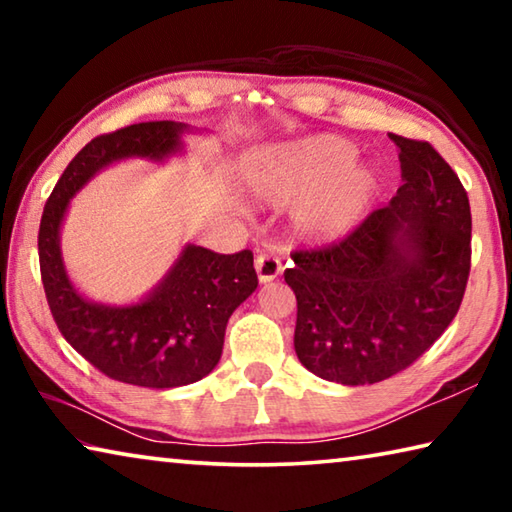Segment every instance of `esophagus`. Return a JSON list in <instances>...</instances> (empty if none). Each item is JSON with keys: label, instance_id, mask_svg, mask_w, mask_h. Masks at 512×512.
Here are the masks:
<instances>
[{"label": "esophagus", "instance_id": "1", "mask_svg": "<svg viewBox=\"0 0 512 512\" xmlns=\"http://www.w3.org/2000/svg\"><path fill=\"white\" fill-rule=\"evenodd\" d=\"M255 271H257V277H259V282H262V284L273 282L284 271L282 259L277 257L275 253H268V250H266V253H259L257 259H255Z\"/></svg>", "mask_w": 512, "mask_h": 512}]
</instances>
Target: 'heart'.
<instances>
[{"mask_svg":"<svg viewBox=\"0 0 512 512\" xmlns=\"http://www.w3.org/2000/svg\"><path fill=\"white\" fill-rule=\"evenodd\" d=\"M357 149L341 137H309L266 151L248 164L246 183L259 201L284 205L308 196L296 212L305 239L334 241L352 230L372 203L377 176L352 162Z\"/></svg>","mask_w":512,"mask_h":512,"instance_id":"heart-1","label":"heart"}]
</instances>
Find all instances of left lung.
<instances>
[{"mask_svg":"<svg viewBox=\"0 0 512 512\" xmlns=\"http://www.w3.org/2000/svg\"><path fill=\"white\" fill-rule=\"evenodd\" d=\"M402 187L350 235L296 250L284 280L296 293L302 366L345 386L377 384L418 361L461 307L472 214L454 169L429 142L388 135Z\"/></svg>","mask_w":512,"mask_h":512,"instance_id":"obj_1","label":"left lung"}]
</instances>
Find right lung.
Masks as SVG:
<instances>
[{
    "instance_id": "add662e5",
    "label": "right lung",
    "mask_w": 512,
    "mask_h": 512,
    "mask_svg": "<svg viewBox=\"0 0 512 512\" xmlns=\"http://www.w3.org/2000/svg\"><path fill=\"white\" fill-rule=\"evenodd\" d=\"M185 131L187 126L176 121H144L94 137L67 164L42 212L38 255L51 316L81 357L124 384L176 388L210 375L221 359L228 318L257 289L250 250L221 255L192 244L135 305L92 302L69 282L60 255V225L72 196L112 162H160L178 153Z\"/></svg>"
}]
</instances>
